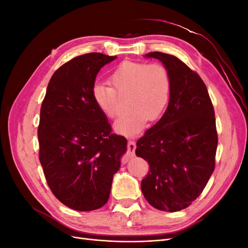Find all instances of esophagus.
I'll use <instances>...</instances> for the list:
<instances>
[{
	"instance_id": "esophagus-1",
	"label": "esophagus",
	"mask_w": 248,
	"mask_h": 248,
	"mask_svg": "<svg viewBox=\"0 0 248 248\" xmlns=\"http://www.w3.org/2000/svg\"><path fill=\"white\" fill-rule=\"evenodd\" d=\"M136 148H137L136 142H134L133 140H129L128 141V145H127V154H128L129 157H133L134 156V152H136Z\"/></svg>"
}]
</instances>
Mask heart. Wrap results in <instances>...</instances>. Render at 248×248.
Here are the masks:
<instances>
[{"label":"heart","instance_id":"1","mask_svg":"<svg viewBox=\"0 0 248 248\" xmlns=\"http://www.w3.org/2000/svg\"><path fill=\"white\" fill-rule=\"evenodd\" d=\"M109 80L114 88L96 82L92 98L96 107L108 118L118 114L119 96L128 95L129 110L114 124L117 133L134 136L146 126L149 119L156 121L166 111L171 94V78L160 64L125 61L112 71Z\"/></svg>","mask_w":248,"mask_h":248}]
</instances>
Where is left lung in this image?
<instances>
[{
  "instance_id": "left-lung-1",
  "label": "left lung",
  "mask_w": 248,
  "mask_h": 248,
  "mask_svg": "<svg viewBox=\"0 0 248 248\" xmlns=\"http://www.w3.org/2000/svg\"><path fill=\"white\" fill-rule=\"evenodd\" d=\"M171 78V94L161 119L137 142V156L150 164L140 188L155 209L176 212L188 207L204 190L215 167V114L206 85L177 57L160 51Z\"/></svg>"
}]
</instances>
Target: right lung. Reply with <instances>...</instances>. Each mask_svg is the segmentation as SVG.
Instances as JSON below:
<instances>
[{"label": "right lung", "mask_w": 248, "mask_h": 248, "mask_svg": "<svg viewBox=\"0 0 248 248\" xmlns=\"http://www.w3.org/2000/svg\"><path fill=\"white\" fill-rule=\"evenodd\" d=\"M116 59L91 52L70 60L52 74L41 106L39 159L46 182L60 202L78 211L107 204L127 151V140L110 133L92 98L97 74Z\"/></svg>", "instance_id": "1"}]
</instances>
